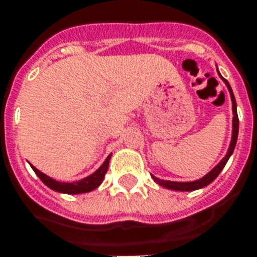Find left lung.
<instances>
[{
    "mask_svg": "<svg viewBox=\"0 0 257 257\" xmlns=\"http://www.w3.org/2000/svg\"><path fill=\"white\" fill-rule=\"evenodd\" d=\"M219 73V71H217ZM220 75V73H219ZM220 78L224 81L225 86H227V89L229 91V95H231V100H232V112H233V118H232V138H231V143H229V147H228V151L225 154V157L221 159L219 163L215 166V167L211 170L207 175H204L203 178L198 180H194V182H171V180H163V179H159L157 176H153V179L157 182L159 186L164 187V188H168V190H174V191H195V190H199V188H203V187L208 186L210 183H212L213 180L216 179V176L220 174V171L224 168V166L227 164L228 162L229 157L232 155L233 150H235V146H236V142H237V134H239V118H237V111H236V100H235V96H233L232 93V89H231V86H229L228 81L224 79V78L221 77Z\"/></svg>",
    "mask_w": 257,
    "mask_h": 257,
    "instance_id": "8db88e82",
    "label": "left lung"
}]
</instances>
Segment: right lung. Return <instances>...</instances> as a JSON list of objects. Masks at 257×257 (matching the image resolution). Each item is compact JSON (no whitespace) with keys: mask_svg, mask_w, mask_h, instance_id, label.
<instances>
[{"mask_svg":"<svg viewBox=\"0 0 257 257\" xmlns=\"http://www.w3.org/2000/svg\"><path fill=\"white\" fill-rule=\"evenodd\" d=\"M110 158H111V154L106 158V161L103 162V164L100 166L98 170H96L94 174H91L87 178H83V179L78 180V182H73V183H63V182H57L50 176L45 175L44 172H41L40 170H37L34 166H32L33 171L36 172L37 176L40 178L45 184H46L49 188L57 191V192H62V194H83V192H90V191L95 190L96 187H99L100 183L103 182V178L106 175L108 168V163H110Z\"/></svg>","mask_w":257,"mask_h":257,"instance_id":"add662e5","label":"right lung"}]
</instances>
